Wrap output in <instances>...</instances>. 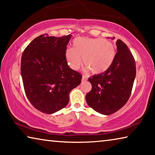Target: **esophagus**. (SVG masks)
<instances>
[{
	"mask_svg": "<svg viewBox=\"0 0 155 155\" xmlns=\"http://www.w3.org/2000/svg\"><path fill=\"white\" fill-rule=\"evenodd\" d=\"M87 80V77H86L84 75H82V82H84V81H86Z\"/></svg>",
	"mask_w": 155,
	"mask_h": 155,
	"instance_id": "esophagus-1",
	"label": "esophagus"
}]
</instances>
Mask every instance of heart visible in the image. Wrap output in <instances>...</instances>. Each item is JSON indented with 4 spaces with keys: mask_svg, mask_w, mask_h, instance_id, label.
<instances>
[{
    "mask_svg": "<svg viewBox=\"0 0 155 155\" xmlns=\"http://www.w3.org/2000/svg\"><path fill=\"white\" fill-rule=\"evenodd\" d=\"M73 48H67L65 57L69 67L78 70L83 63L94 74L105 72L113 64L116 57L112 42L100 38L79 37L73 41Z\"/></svg>",
    "mask_w": 155,
    "mask_h": 155,
    "instance_id": "b5f03b06",
    "label": "heart"
}]
</instances>
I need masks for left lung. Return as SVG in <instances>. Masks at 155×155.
Listing matches in <instances>:
<instances>
[{"label": "left lung", "mask_w": 155, "mask_h": 155, "mask_svg": "<svg viewBox=\"0 0 155 155\" xmlns=\"http://www.w3.org/2000/svg\"><path fill=\"white\" fill-rule=\"evenodd\" d=\"M116 45L117 52L113 64L105 72L88 78L92 89L86 95L88 105L106 115L126 104L136 76L135 61L127 45L121 40H117Z\"/></svg>", "instance_id": "obj_1"}]
</instances>
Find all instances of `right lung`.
Masks as SVG:
<instances>
[{"instance_id":"right-lung-1","label":"right lung","mask_w":155,"mask_h":155,"mask_svg":"<svg viewBox=\"0 0 155 155\" xmlns=\"http://www.w3.org/2000/svg\"><path fill=\"white\" fill-rule=\"evenodd\" d=\"M71 36L40 35L22 53L20 71L25 94L42 113L53 114L64 108L71 91L80 84L82 75L68 67L65 57Z\"/></svg>"}]
</instances>
